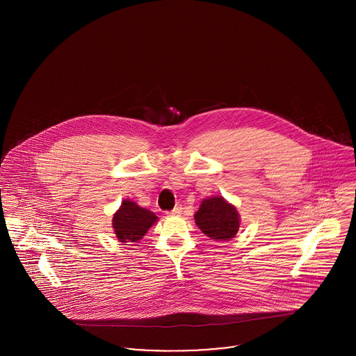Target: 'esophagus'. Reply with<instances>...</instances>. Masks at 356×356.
Instances as JSON below:
<instances>
[{
  "label": "esophagus",
  "mask_w": 356,
  "mask_h": 356,
  "mask_svg": "<svg viewBox=\"0 0 356 356\" xmlns=\"http://www.w3.org/2000/svg\"><path fill=\"white\" fill-rule=\"evenodd\" d=\"M167 213H170V215H181V213H182V207H181V205H175L174 209L170 211V212H167Z\"/></svg>",
  "instance_id": "esophagus-1"
}]
</instances>
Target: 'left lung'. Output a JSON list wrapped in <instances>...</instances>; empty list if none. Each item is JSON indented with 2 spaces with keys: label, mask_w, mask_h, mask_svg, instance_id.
I'll return each mask as SVG.
<instances>
[{
  "label": "left lung",
  "mask_w": 356,
  "mask_h": 356,
  "mask_svg": "<svg viewBox=\"0 0 356 356\" xmlns=\"http://www.w3.org/2000/svg\"><path fill=\"white\" fill-rule=\"evenodd\" d=\"M195 220L204 234L215 241L232 240L240 229V215L236 207L222 196L203 200L195 213Z\"/></svg>",
  "instance_id": "1"
}]
</instances>
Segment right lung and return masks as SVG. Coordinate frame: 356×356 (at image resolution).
Returning a JSON list of instances; mask_svg holds the SVG:
<instances>
[{"mask_svg":"<svg viewBox=\"0 0 356 356\" xmlns=\"http://www.w3.org/2000/svg\"><path fill=\"white\" fill-rule=\"evenodd\" d=\"M156 222L157 216L152 211L131 200H123L120 208L113 213L112 226L120 243H137Z\"/></svg>","mask_w":356,"mask_h":356,"instance_id":"obj_1","label":"right lung"}]
</instances>
